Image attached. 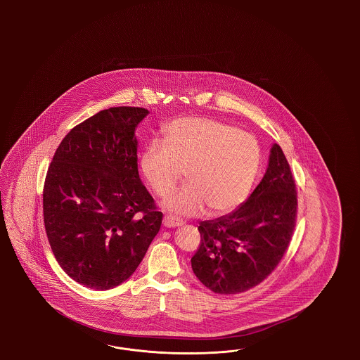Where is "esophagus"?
Instances as JSON below:
<instances>
[{"instance_id":"obj_1","label":"esophagus","mask_w":360,"mask_h":360,"mask_svg":"<svg viewBox=\"0 0 360 360\" xmlns=\"http://www.w3.org/2000/svg\"><path fill=\"white\" fill-rule=\"evenodd\" d=\"M184 224V220L175 218L173 215H166L164 218V227L166 229H174V227H179Z\"/></svg>"}]
</instances>
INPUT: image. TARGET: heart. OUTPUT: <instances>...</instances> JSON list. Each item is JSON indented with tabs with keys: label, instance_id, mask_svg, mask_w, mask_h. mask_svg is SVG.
<instances>
[{
	"label": "heart",
	"instance_id": "heart-1",
	"mask_svg": "<svg viewBox=\"0 0 360 360\" xmlns=\"http://www.w3.org/2000/svg\"><path fill=\"white\" fill-rule=\"evenodd\" d=\"M260 166V146L247 131L219 121L184 117L165 128L162 145L150 143L140 157L145 182L161 198L185 172L187 185L169 196L164 208L191 217L208 207L224 214L251 191Z\"/></svg>",
	"mask_w": 360,
	"mask_h": 360
}]
</instances>
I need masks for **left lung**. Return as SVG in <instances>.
<instances>
[{
  "label": "left lung",
  "mask_w": 360,
  "mask_h": 360,
  "mask_svg": "<svg viewBox=\"0 0 360 360\" xmlns=\"http://www.w3.org/2000/svg\"><path fill=\"white\" fill-rule=\"evenodd\" d=\"M297 190L280 145L251 196L229 215L199 224L191 257L198 280L218 295H238L262 283L289 247L297 219Z\"/></svg>",
  "instance_id": "obj_1"
}]
</instances>
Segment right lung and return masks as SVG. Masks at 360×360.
<instances>
[{"label": "right lung", "instance_id": "obj_1", "mask_svg": "<svg viewBox=\"0 0 360 360\" xmlns=\"http://www.w3.org/2000/svg\"><path fill=\"white\" fill-rule=\"evenodd\" d=\"M149 110H100L67 133L44 187L47 239L60 268L91 289L124 283L162 223L142 185L134 131Z\"/></svg>", "mask_w": 360, "mask_h": 360}]
</instances>
